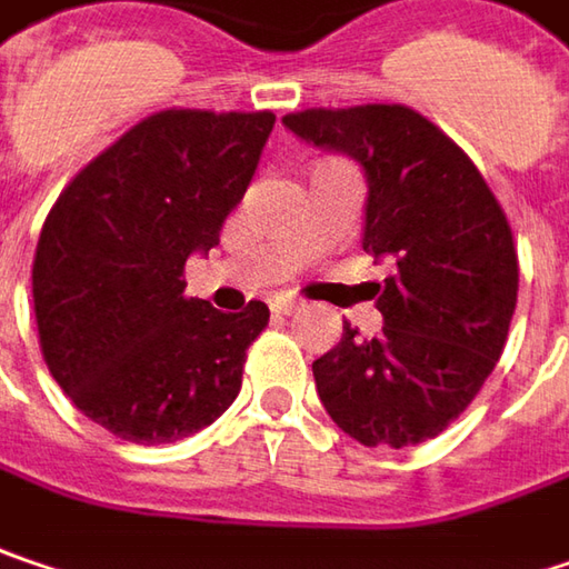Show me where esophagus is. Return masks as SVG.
Instances as JSON below:
<instances>
[{"instance_id": "1", "label": "esophagus", "mask_w": 569, "mask_h": 569, "mask_svg": "<svg viewBox=\"0 0 569 569\" xmlns=\"http://www.w3.org/2000/svg\"><path fill=\"white\" fill-rule=\"evenodd\" d=\"M296 309H299V302H296V299H286V296H277V299L270 302V312H273V316H292Z\"/></svg>"}]
</instances>
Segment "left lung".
<instances>
[{"label":"left lung","instance_id":"8db88e82","mask_svg":"<svg viewBox=\"0 0 569 569\" xmlns=\"http://www.w3.org/2000/svg\"><path fill=\"white\" fill-rule=\"evenodd\" d=\"M283 124L367 177L363 251L389 260L370 283L377 338L341 341L312 363L331 421L367 448L441 435L483 389L509 338L518 257L502 206L451 138L409 106L306 109Z\"/></svg>","mask_w":569,"mask_h":569}]
</instances>
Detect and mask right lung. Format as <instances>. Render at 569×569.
I'll list each match as a JSON object with an SVG mask.
<instances>
[{
	"label": "right lung",
	"instance_id": "obj_1",
	"mask_svg": "<svg viewBox=\"0 0 569 569\" xmlns=\"http://www.w3.org/2000/svg\"><path fill=\"white\" fill-rule=\"evenodd\" d=\"M273 112L167 109L138 121L70 180L41 228L31 292L41 353L73 406L131 445L212 425L241 392L270 309L186 299L244 199Z\"/></svg>",
	"mask_w": 569,
	"mask_h": 569
}]
</instances>
